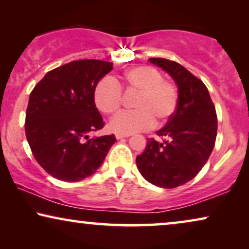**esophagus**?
<instances>
[{"instance_id": "1", "label": "esophagus", "mask_w": 249, "mask_h": 249, "mask_svg": "<svg viewBox=\"0 0 249 249\" xmlns=\"http://www.w3.org/2000/svg\"><path fill=\"white\" fill-rule=\"evenodd\" d=\"M129 136H130V134H119V132H117V134H115V138L121 139L124 137H129Z\"/></svg>"}]
</instances>
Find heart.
<instances>
[{"instance_id":"1","label":"heart","mask_w":249,"mask_h":249,"mask_svg":"<svg viewBox=\"0 0 249 249\" xmlns=\"http://www.w3.org/2000/svg\"><path fill=\"white\" fill-rule=\"evenodd\" d=\"M122 86L127 93H136L132 107L135 111L122 112L110 122V128L119 134H134L146 130L153 124H165L177 110L178 88L172 81L163 79L155 68L138 66L122 74ZM94 101L98 110L112 115L122 104L121 87L110 78L100 80L94 90Z\"/></svg>"}]
</instances>
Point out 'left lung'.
Instances as JSON below:
<instances>
[{"label":"left lung","instance_id":"8db88e82","mask_svg":"<svg viewBox=\"0 0 249 249\" xmlns=\"http://www.w3.org/2000/svg\"><path fill=\"white\" fill-rule=\"evenodd\" d=\"M149 62L173 78L179 101L172 118L156 132L164 141L147 138L136 163L148 182L176 188L195 178L213 151L217 131L215 107L203 81L181 64L162 57H152Z\"/></svg>","mask_w":249,"mask_h":249}]
</instances>
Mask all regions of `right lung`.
Instances as JSON below:
<instances>
[{"instance_id":"right-lung-1","label":"right lung","mask_w":249,"mask_h":249,"mask_svg":"<svg viewBox=\"0 0 249 249\" xmlns=\"http://www.w3.org/2000/svg\"><path fill=\"white\" fill-rule=\"evenodd\" d=\"M112 69L113 63L107 61H72L49 71L30 93L26 137L37 163L54 178H87L117 142L114 135L88 137L104 127L94 90Z\"/></svg>"}]
</instances>
